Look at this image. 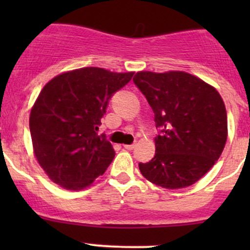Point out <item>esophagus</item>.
I'll return each mask as SVG.
<instances>
[{
	"mask_svg": "<svg viewBox=\"0 0 250 250\" xmlns=\"http://www.w3.org/2000/svg\"><path fill=\"white\" fill-rule=\"evenodd\" d=\"M123 146H125V148H127V150H133V148H135L137 144H132V145H123Z\"/></svg>",
	"mask_w": 250,
	"mask_h": 250,
	"instance_id": "34e87169",
	"label": "esophagus"
}]
</instances>
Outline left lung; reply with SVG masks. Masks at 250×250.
Returning <instances> with one entry per match:
<instances>
[{
    "mask_svg": "<svg viewBox=\"0 0 250 250\" xmlns=\"http://www.w3.org/2000/svg\"><path fill=\"white\" fill-rule=\"evenodd\" d=\"M133 81L161 128L153 158L139 163L141 174L169 190L193 185L225 147L228 115L223 98L213 85L184 71H139Z\"/></svg>",
    "mask_w": 250,
    "mask_h": 250,
    "instance_id": "obj_1",
    "label": "left lung"
}]
</instances>
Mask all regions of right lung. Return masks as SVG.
<instances>
[{"label": "right lung", "mask_w": 250, "mask_h": 250, "mask_svg": "<svg viewBox=\"0 0 250 250\" xmlns=\"http://www.w3.org/2000/svg\"><path fill=\"white\" fill-rule=\"evenodd\" d=\"M133 75L81 67L42 88L30 112V133L35 157L53 183L80 191L105 173L115 150L97 130L110 98Z\"/></svg>", "instance_id": "right-lung-1"}]
</instances>
